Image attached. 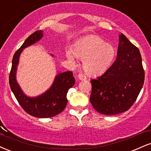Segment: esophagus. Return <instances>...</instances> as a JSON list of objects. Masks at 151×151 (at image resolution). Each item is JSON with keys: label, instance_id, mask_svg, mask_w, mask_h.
I'll list each match as a JSON object with an SVG mask.
<instances>
[{"label": "esophagus", "instance_id": "obj_1", "mask_svg": "<svg viewBox=\"0 0 151 151\" xmlns=\"http://www.w3.org/2000/svg\"><path fill=\"white\" fill-rule=\"evenodd\" d=\"M78 80H80V81H86L87 79L86 76L82 73H79L78 75Z\"/></svg>", "mask_w": 151, "mask_h": 151}]
</instances>
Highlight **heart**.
I'll list each match as a JSON object with an SVG mask.
<instances>
[{"instance_id": "heart-1", "label": "heart", "mask_w": 151, "mask_h": 151, "mask_svg": "<svg viewBox=\"0 0 151 151\" xmlns=\"http://www.w3.org/2000/svg\"><path fill=\"white\" fill-rule=\"evenodd\" d=\"M75 56L83 59V69L87 74L98 76L110 68L116 57V51L100 37L92 35L76 42L73 51H66L67 58L70 61H73Z\"/></svg>"}]
</instances>
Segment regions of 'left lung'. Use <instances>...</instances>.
<instances>
[{
    "label": "left lung",
    "instance_id": "left-lung-1",
    "mask_svg": "<svg viewBox=\"0 0 151 151\" xmlns=\"http://www.w3.org/2000/svg\"><path fill=\"white\" fill-rule=\"evenodd\" d=\"M117 56L102 76L90 81V102L95 110L106 115L127 111L142 89L145 73L137 47L123 34L119 36Z\"/></svg>",
    "mask_w": 151,
    "mask_h": 151
}]
</instances>
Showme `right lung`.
I'll use <instances>...</instances> for the list:
<instances>
[{
	"mask_svg": "<svg viewBox=\"0 0 151 151\" xmlns=\"http://www.w3.org/2000/svg\"><path fill=\"white\" fill-rule=\"evenodd\" d=\"M43 32L42 30H38L32 34L15 53L9 76V83L17 102L27 114L37 118H49L58 114L65 109L68 102L67 93L68 90L75 84L73 73L65 71L58 73L50 88L37 97L26 95L16 79L21 53L24 49L39 42L44 36ZM51 56H54L53 55Z\"/></svg>",
	"mask_w": 151,
	"mask_h": 151,
	"instance_id": "right-lung-1",
	"label": "right lung"
}]
</instances>
